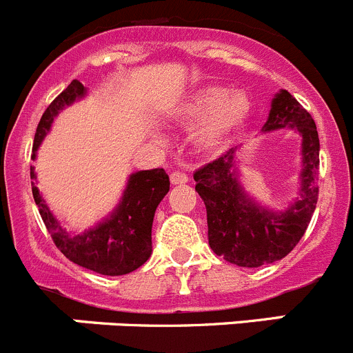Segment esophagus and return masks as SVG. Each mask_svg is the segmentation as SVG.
Masks as SVG:
<instances>
[{"mask_svg":"<svg viewBox=\"0 0 353 353\" xmlns=\"http://www.w3.org/2000/svg\"><path fill=\"white\" fill-rule=\"evenodd\" d=\"M190 181V177L184 172H172L170 174V183L172 184H186Z\"/></svg>","mask_w":353,"mask_h":353,"instance_id":"1","label":"esophagus"}]
</instances>
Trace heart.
Segmentation results:
<instances>
[{
    "label": "heart",
    "mask_w": 353,
    "mask_h": 353,
    "mask_svg": "<svg viewBox=\"0 0 353 353\" xmlns=\"http://www.w3.org/2000/svg\"><path fill=\"white\" fill-rule=\"evenodd\" d=\"M251 97L243 90L228 92L221 85H205L188 95L176 111V121L195 132V146L202 153H216L251 114Z\"/></svg>",
    "instance_id": "b5f03b06"
}]
</instances>
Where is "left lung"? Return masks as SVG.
I'll list each match as a JSON object with an SVG mask.
<instances>
[{"label": "left lung", "instance_id": "left-lung-1", "mask_svg": "<svg viewBox=\"0 0 353 353\" xmlns=\"http://www.w3.org/2000/svg\"><path fill=\"white\" fill-rule=\"evenodd\" d=\"M291 128L301 136L299 193L285 209L263 207L240 183L239 146L195 172V190L207 209L209 245L217 256L243 268L285 258L305 235L319 199V134L310 113L289 94L273 95L263 132Z\"/></svg>", "mask_w": 353, "mask_h": 353}]
</instances>
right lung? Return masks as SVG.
Here are the masks:
<instances>
[{
	"mask_svg": "<svg viewBox=\"0 0 353 353\" xmlns=\"http://www.w3.org/2000/svg\"><path fill=\"white\" fill-rule=\"evenodd\" d=\"M85 95L87 88L78 80H72L68 88L52 101L36 128L32 160H36V151L50 132L55 117ZM31 179L36 181L34 167H31ZM169 176L163 169L130 174L123 195L113 212L83 233H71L61 225L34 183L32 196L52 240L69 261L101 275L117 276L134 272L150 259L153 251L151 226L154 210L169 193Z\"/></svg>",
	"mask_w": 353,
	"mask_h": 353,
	"instance_id": "right-lung-1",
	"label": "right lung"
}]
</instances>
